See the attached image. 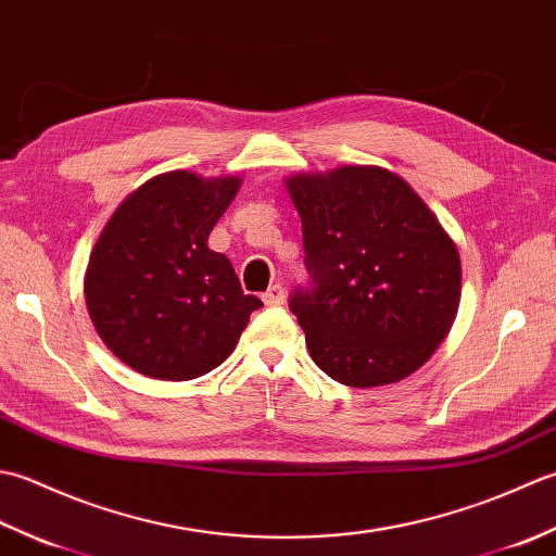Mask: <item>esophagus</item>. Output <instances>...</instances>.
I'll use <instances>...</instances> for the list:
<instances>
[{"mask_svg": "<svg viewBox=\"0 0 556 556\" xmlns=\"http://www.w3.org/2000/svg\"><path fill=\"white\" fill-rule=\"evenodd\" d=\"M263 301H265V305H281L285 303V289H281V285H271L263 293Z\"/></svg>", "mask_w": 556, "mask_h": 556, "instance_id": "obj_1", "label": "esophagus"}]
</instances>
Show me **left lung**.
Returning <instances> with one entry per match:
<instances>
[{
	"mask_svg": "<svg viewBox=\"0 0 556 556\" xmlns=\"http://www.w3.org/2000/svg\"><path fill=\"white\" fill-rule=\"evenodd\" d=\"M285 184L315 281L289 305L317 368L358 389L416 372L458 313L452 236L399 174L375 164L301 172Z\"/></svg>",
	"mask_w": 556,
	"mask_h": 556,
	"instance_id": "8db88e82",
	"label": "left lung"
}]
</instances>
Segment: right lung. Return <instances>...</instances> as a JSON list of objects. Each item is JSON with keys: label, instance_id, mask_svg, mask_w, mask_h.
<instances>
[{"label": "right lung", "instance_id": "1", "mask_svg": "<svg viewBox=\"0 0 556 556\" xmlns=\"http://www.w3.org/2000/svg\"><path fill=\"white\" fill-rule=\"evenodd\" d=\"M241 176L176 169L138 186L104 224L83 277L88 315L116 358L146 377L186 382L215 370L263 301L243 293L207 236Z\"/></svg>", "mask_w": 556, "mask_h": 556}]
</instances>
